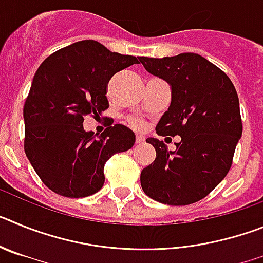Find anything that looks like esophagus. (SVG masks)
Wrapping results in <instances>:
<instances>
[{"label":"esophagus","mask_w":263,"mask_h":263,"mask_svg":"<svg viewBox=\"0 0 263 263\" xmlns=\"http://www.w3.org/2000/svg\"><path fill=\"white\" fill-rule=\"evenodd\" d=\"M145 142V137L141 136V134H137L136 136V143H138V145H141V143Z\"/></svg>","instance_id":"34e87169"}]
</instances>
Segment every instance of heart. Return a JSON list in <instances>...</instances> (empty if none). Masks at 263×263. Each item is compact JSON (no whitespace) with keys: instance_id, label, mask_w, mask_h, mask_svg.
Masks as SVG:
<instances>
[{"instance_id":"obj_1","label":"heart","mask_w":263,"mask_h":263,"mask_svg":"<svg viewBox=\"0 0 263 263\" xmlns=\"http://www.w3.org/2000/svg\"><path fill=\"white\" fill-rule=\"evenodd\" d=\"M127 122H129L130 126L136 127V129H142L143 125H145V124H143V121L141 120V118H138V117L129 118V120H127Z\"/></svg>"}]
</instances>
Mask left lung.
Wrapping results in <instances>:
<instances>
[{
    "mask_svg": "<svg viewBox=\"0 0 263 263\" xmlns=\"http://www.w3.org/2000/svg\"><path fill=\"white\" fill-rule=\"evenodd\" d=\"M139 62L171 85V104L157 134L180 136L175 152L158 138L146 139L157 157L141 173L143 192L168 205L196 203L227 176L242 136L236 88L225 72L194 52Z\"/></svg>",
    "mask_w": 263,
    "mask_h": 263,
    "instance_id": "left-lung-1",
    "label": "left lung"
}]
</instances>
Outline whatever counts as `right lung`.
<instances>
[{
    "mask_svg": "<svg viewBox=\"0 0 263 263\" xmlns=\"http://www.w3.org/2000/svg\"><path fill=\"white\" fill-rule=\"evenodd\" d=\"M138 59L80 41L51 53L36 69L23 106V146L51 191L66 197L96 194L105 182L106 160L133 147L136 136L129 127L110 125L97 136L85 132L83 122L109 108V80Z\"/></svg>",
    "mask_w": 263,
    "mask_h": 263,
    "instance_id": "obj_1",
    "label": "right lung"
}]
</instances>
